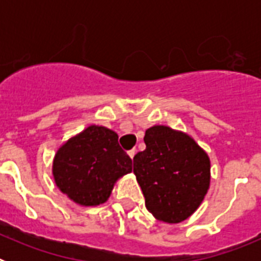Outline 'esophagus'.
Segmentation results:
<instances>
[{
  "label": "esophagus",
  "instance_id": "esophagus-1",
  "mask_svg": "<svg viewBox=\"0 0 261 261\" xmlns=\"http://www.w3.org/2000/svg\"><path fill=\"white\" fill-rule=\"evenodd\" d=\"M128 155L130 156V158H135V155H136V149H132V150H129L128 151Z\"/></svg>",
  "mask_w": 261,
  "mask_h": 261
}]
</instances>
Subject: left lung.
Wrapping results in <instances>:
<instances>
[{
	"label": "left lung",
	"mask_w": 261,
	"mask_h": 261,
	"mask_svg": "<svg viewBox=\"0 0 261 261\" xmlns=\"http://www.w3.org/2000/svg\"><path fill=\"white\" fill-rule=\"evenodd\" d=\"M146 149L133 158L145 205L158 221L179 223L192 216L211 186V159L190 135L166 125L145 132Z\"/></svg>",
	"instance_id": "8db88e82"
}]
</instances>
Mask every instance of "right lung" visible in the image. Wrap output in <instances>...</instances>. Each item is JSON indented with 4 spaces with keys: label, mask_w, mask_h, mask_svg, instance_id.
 <instances>
[{
    "label": "right lung",
    "mask_w": 261,
    "mask_h": 261,
    "mask_svg": "<svg viewBox=\"0 0 261 261\" xmlns=\"http://www.w3.org/2000/svg\"><path fill=\"white\" fill-rule=\"evenodd\" d=\"M117 140V133L99 125L87 126L66 140L52 163L57 188L82 206L107 202L116 181L132 172V159Z\"/></svg>",
    "instance_id": "obj_1"
}]
</instances>
